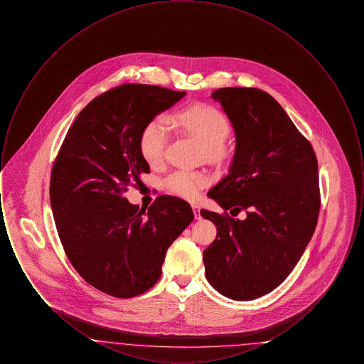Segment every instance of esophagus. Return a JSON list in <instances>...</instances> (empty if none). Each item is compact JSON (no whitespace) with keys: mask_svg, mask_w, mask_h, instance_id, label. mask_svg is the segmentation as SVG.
I'll return each mask as SVG.
<instances>
[{"mask_svg":"<svg viewBox=\"0 0 364 364\" xmlns=\"http://www.w3.org/2000/svg\"><path fill=\"white\" fill-rule=\"evenodd\" d=\"M192 210H193V215L196 220L200 218V208L198 205H192Z\"/></svg>","mask_w":364,"mask_h":364,"instance_id":"1","label":"esophagus"}]
</instances>
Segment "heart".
<instances>
[{"label":"heart","instance_id":"1","mask_svg":"<svg viewBox=\"0 0 364 364\" xmlns=\"http://www.w3.org/2000/svg\"><path fill=\"white\" fill-rule=\"evenodd\" d=\"M172 124L196 139L210 158L223 153L224 141L230 131L225 114L206 104L190 105L177 110L172 116ZM169 132V122L162 114L154 116L143 125L139 135V151L149 165L156 166L162 162ZM208 181L210 177L205 172L178 169L164 178V187L176 196L195 200Z\"/></svg>","mask_w":364,"mask_h":364}]
</instances>
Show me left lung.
Instances as JSON below:
<instances>
[{
  "mask_svg": "<svg viewBox=\"0 0 364 364\" xmlns=\"http://www.w3.org/2000/svg\"><path fill=\"white\" fill-rule=\"evenodd\" d=\"M211 97L235 128L236 153L208 193L224 211L200 210L217 226L203 252L206 278L229 299L252 300L289 276L311 239L321 208L318 161L310 140L266 91L225 87ZM242 209L247 218L233 219Z\"/></svg>",
  "mask_w": 364,
  "mask_h": 364,
  "instance_id": "8db88e82",
  "label": "left lung"
}]
</instances>
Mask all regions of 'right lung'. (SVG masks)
<instances>
[{"label":"right lung","mask_w":364,"mask_h":364,"mask_svg":"<svg viewBox=\"0 0 364 364\" xmlns=\"http://www.w3.org/2000/svg\"><path fill=\"white\" fill-rule=\"evenodd\" d=\"M186 95L125 83L95 97L77 114L53 162L50 205L64 251L98 291L128 299L149 291L169 245L190 225V203L159 195L146 210L125 192L150 166L139 151L143 125Z\"/></svg>","instance_id":"obj_1"}]
</instances>
